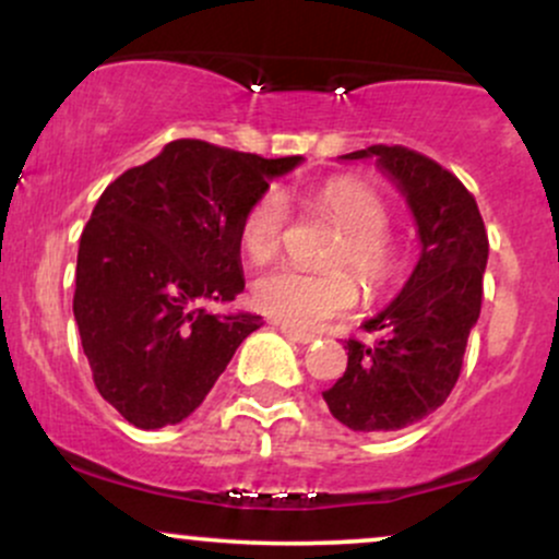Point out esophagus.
<instances>
[{
    "instance_id": "1",
    "label": "esophagus",
    "mask_w": 559,
    "mask_h": 559,
    "mask_svg": "<svg viewBox=\"0 0 559 559\" xmlns=\"http://www.w3.org/2000/svg\"><path fill=\"white\" fill-rule=\"evenodd\" d=\"M281 333H284L288 342H297V344H310V342H316V333L299 331V329H294V325H281Z\"/></svg>"
}]
</instances>
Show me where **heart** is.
I'll return each instance as SVG.
<instances>
[{
  "mask_svg": "<svg viewBox=\"0 0 559 559\" xmlns=\"http://www.w3.org/2000/svg\"><path fill=\"white\" fill-rule=\"evenodd\" d=\"M310 210L342 230L329 254L331 273L312 275L292 265L271 267L254 281L252 301L260 312L297 329H316L331 318L355 310L360 299L355 272L365 292L386 294L404 273V258L389 239L391 213L386 199L349 176L329 178L307 197ZM292 223L288 199L281 189H265L241 221V247L252 260L278 254ZM346 270L350 272L345 273Z\"/></svg>",
  "mask_w": 559,
  "mask_h": 559,
  "instance_id": "b5f03b06",
  "label": "heart"
}]
</instances>
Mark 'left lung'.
Masks as SVG:
<instances>
[{
	"instance_id": "obj_1",
	"label": "left lung",
	"mask_w": 559,
	"mask_h": 559,
	"mask_svg": "<svg viewBox=\"0 0 559 559\" xmlns=\"http://www.w3.org/2000/svg\"><path fill=\"white\" fill-rule=\"evenodd\" d=\"M362 157H376L407 197L423 249L400 297L362 325L376 342H346V370L323 400L352 431L386 433L426 418L452 394L480 316L489 236L476 197L436 159L400 144L342 159Z\"/></svg>"
}]
</instances>
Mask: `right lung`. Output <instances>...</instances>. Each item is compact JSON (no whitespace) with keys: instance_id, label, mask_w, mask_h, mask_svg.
Masks as SVG:
<instances>
[{"instance_id":"right-lung-1","label":"right lung","mask_w":559,"mask_h":559,"mask_svg":"<svg viewBox=\"0 0 559 559\" xmlns=\"http://www.w3.org/2000/svg\"><path fill=\"white\" fill-rule=\"evenodd\" d=\"M299 163L178 139L102 191L81 234L73 316L96 391L128 423L189 418L262 325L202 305L243 292V215Z\"/></svg>"}]
</instances>
